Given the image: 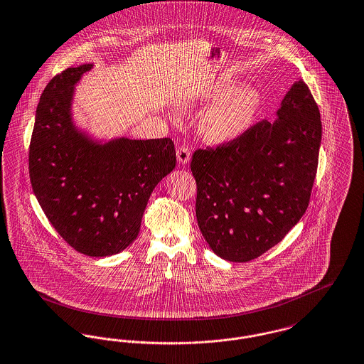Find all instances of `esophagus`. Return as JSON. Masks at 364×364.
<instances>
[{"instance_id":"obj_1","label":"esophagus","mask_w":364,"mask_h":364,"mask_svg":"<svg viewBox=\"0 0 364 364\" xmlns=\"http://www.w3.org/2000/svg\"><path fill=\"white\" fill-rule=\"evenodd\" d=\"M191 158V151L187 146H180L177 150V159L180 164H187Z\"/></svg>"}]
</instances>
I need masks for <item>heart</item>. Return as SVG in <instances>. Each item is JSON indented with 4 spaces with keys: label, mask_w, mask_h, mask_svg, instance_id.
Wrapping results in <instances>:
<instances>
[{
    "label": "heart",
    "mask_w": 364,
    "mask_h": 364,
    "mask_svg": "<svg viewBox=\"0 0 364 364\" xmlns=\"http://www.w3.org/2000/svg\"><path fill=\"white\" fill-rule=\"evenodd\" d=\"M228 84L215 89L220 96L202 118L203 134L215 143L230 141L250 127L256 115L258 99L250 87H237L228 92Z\"/></svg>",
    "instance_id": "heart-1"
}]
</instances>
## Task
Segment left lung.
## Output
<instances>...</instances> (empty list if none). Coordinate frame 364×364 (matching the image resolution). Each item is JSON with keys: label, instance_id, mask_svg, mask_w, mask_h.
<instances>
[{"label": "left lung", "instance_id": "8db88e82", "mask_svg": "<svg viewBox=\"0 0 364 364\" xmlns=\"http://www.w3.org/2000/svg\"><path fill=\"white\" fill-rule=\"evenodd\" d=\"M321 140L319 108L299 80L274 121L193 152L196 220L217 256L252 261L299 223L309 205Z\"/></svg>", "mask_w": 364, "mask_h": 364}]
</instances>
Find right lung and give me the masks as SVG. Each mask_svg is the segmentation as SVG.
<instances>
[{
	"label": "right lung",
	"instance_id": "1",
	"mask_svg": "<svg viewBox=\"0 0 364 364\" xmlns=\"http://www.w3.org/2000/svg\"><path fill=\"white\" fill-rule=\"evenodd\" d=\"M92 65L70 67L43 89L28 150L33 191L58 234L78 253L125 250L140 231L152 190L176 166L171 139L99 146L70 118L73 89Z\"/></svg>",
	"mask_w": 364,
	"mask_h": 364
}]
</instances>
